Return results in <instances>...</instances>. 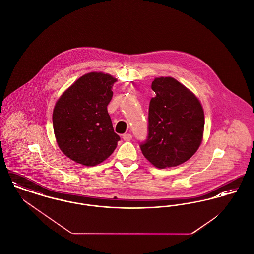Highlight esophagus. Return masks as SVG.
<instances>
[{
  "label": "esophagus",
  "instance_id": "34e87169",
  "mask_svg": "<svg viewBox=\"0 0 254 254\" xmlns=\"http://www.w3.org/2000/svg\"><path fill=\"white\" fill-rule=\"evenodd\" d=\"M123 139L125 141H130L132 139V135L130 133H127V134H124L123 135Z\"/></svg>",
  "mask_w": 254,
  "mask_h": 254
}]
</instances>
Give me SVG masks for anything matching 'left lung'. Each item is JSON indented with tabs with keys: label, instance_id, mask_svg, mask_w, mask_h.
Instances as JSON below:
<instances>
[{
	"label": "left lung",
	"instance_id": "8db88e82",
	"mask_svg": "<svg viewBox=\"0 0 254 254\" xmlns=\"http://www.w3.org/2000/svg\"><path fill=\"white\" fill-rule=\"evenodd\" d=\"M151 88L156 96L149 102L147 137L140 147L156 168L176 167L201 145L204 110L193 93L171 77L156 78Z\"/></svg>",
	"mask_w": 254,
	"mask_h": 254
}]
</instances>
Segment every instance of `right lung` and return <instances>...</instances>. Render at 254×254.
Returning a JSON list of instances; mask_svg holds the SVG:
<instances>
[{
  "mask_svg": "<svg viewBox=\"0 0 254 254\" xmlns=\"http://www.w3.org/2000/svg\"><path fill=\"white\" fill-rule=\"evenodd\" d=\"M115 82L109 74L87 73L55 105L52 122L57 143L64 154L76 163L96 166L112 154L120 141L107 109Z\"/></svg>",
  "mask_w": 254,
  "mask_h": 254,
  "instance_id": "add662e5",
  "label": "right lung"
}]
</instances>
